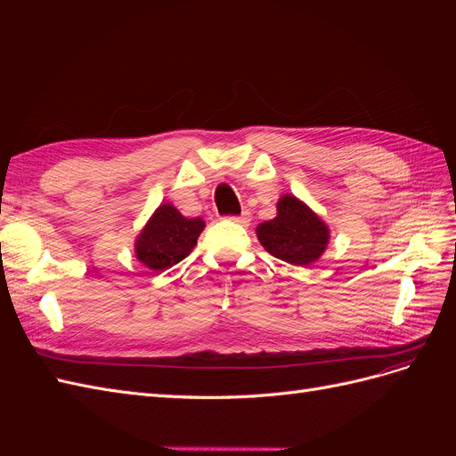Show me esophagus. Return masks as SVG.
Returning <instances> with one entry per match:
<instances>
[{
    "label": "esophagus",
    "instance_id": "obj_1",
    "mask_svg": "<svg viewBox=\"0 0 456 456\" xmlns=\"http://www.w3.org/2000/svg\"><path fill=\"white\" fill-rule=\"evenodd\" d=\"M232 220H233V223H238V224L249 226V223H251V215H249V213H241L240 216H232Z\"/></svg>",
    "mask_w": 456,
    "mask_h": 456
}]
</instances>
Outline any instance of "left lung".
<instances>
[{
  "mask_svg": "<svg viewBox=\"0 0 456 456\" xmlns=\"http://www.w3.org/2000/svg\"><path fill=\"white\" fill-rule=\"evenodd\" d=\"M275 207L278 215L256 226L260 245L272 256L293 266H310L320 260L330 238L323 218L293 194H283Z\"/></svg>",
  "mask_w": 456,
  "mask_h": 456,
  "instance_id": "8db88e82",
  "label": "left lung"
}]
</instances>
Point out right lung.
Here are the masks:
<instances>
[{
    "mask_svg": "<svg viewBox=\"0 0 456 456\" xmlns=\"http://www.w3.org/2000/svg\"><path fill=\"white\" fill-rule=\"evenodd\" d=\"M205 228L201 216L186 218L173 203H161L134 240V255L150 270L163 272L194 249Z\"/></svg>",
    "mask_w": 456,
    "mask_h": 456,
    "instance_id": "add662e5",
    "label": "right lung"
}]
</instances>
